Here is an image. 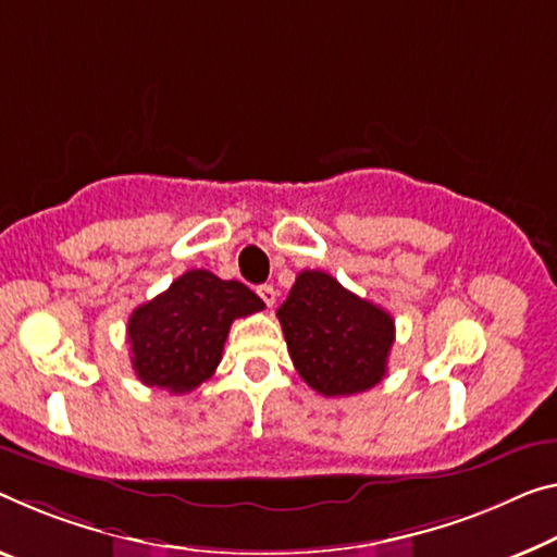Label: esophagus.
Returning <instances> with one entry per match:
<instances>
[{
  "label": "esophagus",
  "instance_id": "obj_1",
  "mask_svg": "<svg viewBox=\"0 0 557 557\" xmlns=\"http://www.w3.org/2000/svg\"><path fill=\"white\" fill-rule=\"evenodd\" d=\"M256 294L261 296V301L267 304L269 308H271L273 304H276V290H273V286H269V284H263V286L256 288Z\"/></svg>",
  "mask_w": 557,
  "mask_h": 557
}]
</instances>
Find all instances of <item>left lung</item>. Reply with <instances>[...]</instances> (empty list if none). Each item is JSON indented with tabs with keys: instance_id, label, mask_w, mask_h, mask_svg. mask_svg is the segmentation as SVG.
Listing matches in <instances>:
<instances>
[{
	"instance_id": "8db88e82",
	"label": "left lung",
	"mask_w": 557,
	"mask_h": 557,
	"mask_svg": "<svg viewBox=\"0 0 557 557\" xmlns=\"http://www.w3.org/2000/svg\"><path fill=\"white\" fill-rule=\"evenodd\" d=\"M301 379L321 396H354L388 371L393 315L326 271H301L276 311Z\"/></svg>"
}]
</instances>
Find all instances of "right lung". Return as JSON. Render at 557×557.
Wrapping results in <instances>:
<instances>
[{
	"mask_svg": "<svg viewBox=\"0 0 557 557\" xmlns=\"http://www.w3.org/2000/svg\"><path fill=\"white\" fill-rule=\"evenodd\" d=\"M249 286L207 269L178 276L164 294L134 308L126 326L132 366L144 386L189 393L221 363L231 323L261 311Z\"/></svg>",
	"mask_w": 557,
	"mask_h": 557,
	"instance_id": "add662e5",
	"label": "right lung"
}]
</instances>
